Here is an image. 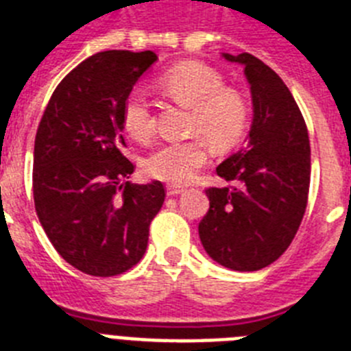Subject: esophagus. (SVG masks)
Here are the masks:
<instances>
[{"instance_id":"esophagus-1","label":"esophagus","mask_w":351,"mask_h":351,"mask_svg":"<svg viewBox=\"0 0 351 351\" xmlns=\"http://www.w3.org/2000/svg\"><path fill=\"white\" fill-rule=\"evenodd\" d=\"M182 191H184V188H181V186H167V195L169 197H178Z\"/></svg>"}]
</instances>
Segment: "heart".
Returning a JSON list of instances; mask_svg holds the SVG:
<instances>
[{"mask_svg":"<svg viewBox=\"0 0 351 351\" xmlns=\"http://www.w3.org/2000/svg\"><path fill=\"white\" fill-rule=\"evenodd\" d=\"M160 89L172 101L190 108L188 132L202 138L160 144L145 156L144 170L158 181L184 184L207 163L209 149L204 138L218 151L235 147L243 141L251 119L250 101L237 89L225 88L219 71L202 63L173 66L160 79ZM123 125L135 141L153 137V108L141 89L126 96Z\"/></svg>","mask_w":351,"mask_h":351,"instance_id":"b5f03b06","label":"heart"}]
</instances>
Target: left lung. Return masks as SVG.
<instances>
[{
  "label": "left lung",
  "instance_id": "8db88e82",
  "mask_svg": "<svg viewBox=\"0 0 351 351\" xmlns=\"http://www.w3.org/2000/svg\"><path fill=\"white\" fill-rule=\"evenodd\" d=\"M243 64L253 121L246 145L216 172L232 186L209 188V210L198 225L207 255L232 271L267 267L295 237L308 206L311 147L290 89L255 56L223 52Z\"/></svg>",
  "mask_w": 351,
  "mask_h": 351
}]
</instances>
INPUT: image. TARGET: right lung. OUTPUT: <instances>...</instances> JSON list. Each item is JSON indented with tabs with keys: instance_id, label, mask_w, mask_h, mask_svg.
I'll return each mask as SVG.
<instances>
[{
	"instance_id": "obj_1",
	"label": "right lung",
	"mask_w": 351,
	"mask_h": 351,
	"mask_svg": "<svg viewBox=\"0 0 351 351\" xmlns=\"http://www.w3.org/2000/svg\"><path fill=\"white\" fill-rule=\"evenodd\" d=\"M153 51H105L68 73L36 130L33 195L56 251L89 276H117L141 262L163 206L160 181L132 184L123 154V105L156 63Z\"/></svg>"
}]
</instances>
